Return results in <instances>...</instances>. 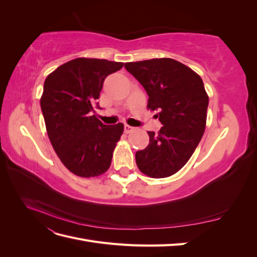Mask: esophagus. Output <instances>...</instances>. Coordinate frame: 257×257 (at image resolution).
Returning <instances> with one entry per match:
<instances>
[{
	"label": "esophagus",
	"mask_w": 257,
	"mask_h": 257,
	"mask_svg": "<svg viewBox=\"0 0 257 257\" xmlns=\"http://www.w3.org/2000/svg\"><path fill=\"white\" fill-rule=\"evenodd\" d=\"M134 130H135V127L131 126V125H127V124H125V125H124V133H125V134L132 133V132H133Z\"/></svg>",
	"instance_id": "esophagus-1"
}]
</instances>
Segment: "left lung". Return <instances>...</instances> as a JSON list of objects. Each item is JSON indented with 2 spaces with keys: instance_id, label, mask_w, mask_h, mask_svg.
I'll list each match as a JSON object with an SVG mask.
<instances>
[{
  "instance_id": "left-lung-1",
  "label": "left lung",
  "mask_w": 257,
  "mask_h": 257,
  "mask_svg": "<svg viewBox=\"0 0 257 257\" xmlns=\"http://www.w3.org/2000/svg\"><path fill=\"white\" fill-rule=\"evenodd\" d=\"M145 88L148 108L158 111L163 126L148 132L149 145L136 152V164L152 178L179 172L204 135L209 97L200 76L174 59L161 58L124 64Z\"/></svg>"
}]
</instances>
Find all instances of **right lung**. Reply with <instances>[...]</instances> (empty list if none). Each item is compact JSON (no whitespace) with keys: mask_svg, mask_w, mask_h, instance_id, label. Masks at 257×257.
Instances as JSON below:
<instances>
[{"mask_svg":"<svg viewBox=\"0 0 257 257\" xmlns=\"http://www.w3.org/2000/svg\"><path fill=\"white\" fill-rule=\"evenodd\" d=\"M123 65L77 58L59 66L45 80L41 107L47 134L61 162L76 176L96 177L111 164L124 125H105L91 112L106 77Z\"/></svg>","mask_w":257,"mask_h":257,"instance_id":"obj_1","label":"right lung"}]
</instances>
